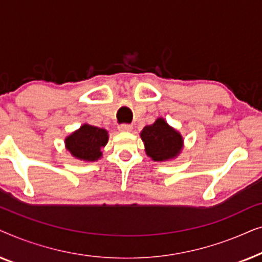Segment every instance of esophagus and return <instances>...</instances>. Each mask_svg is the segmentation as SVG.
<instances>
[{"label": "esophagus", "instance_id": "34e87169", "mask_svg": "<svg viewBox=\"0 0 262 262\" xmlns=\"http://www.w3.org/2000/svg\"><path fill=\"white\" fill-rule=\"evenodd\" d=\"M118 130L121 131V132H128V131H132V125H128V124H121L118 126Z\"/></svg>", "mask_w": 262, "mask_h": 262}]
</instances>
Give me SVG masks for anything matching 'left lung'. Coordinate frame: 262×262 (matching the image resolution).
I'll return each instance as SVG.
<instances>
[{
    "label": "left lung",
    "mask_w": 262,
    "mask_h": 262,
    "mask_svg": "<svg viewBox=\"0 0 262 262\" xmlns=\"http://www.w3.org/2000/svg\"><path fill=\"white\" fill-rule=\"evenodd\" d=\"M141 138L144 142L146 155L156 162L175 159L184 146L182 136L163 118H157L155 123L143 128Z\"/></svg>",
    "instance_id": "obj_1"
}]
</instances>
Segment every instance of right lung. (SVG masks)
I'll list each match as a JSON object with an SVG mask.
<instances>
[{"mask_svg":"<svg viewBox=\"0 0 262 262\" xmlns=\"http://www.w3.org/2000/svg\"><path fill=\"white\" fill-rule=\"evenodd\" d=\"M108 142V132L89 124L82 126L66 138V148L81 161L94 162L102 156L101 148Z\"/></svg>","mask_w":262,"mask_h":262,"instance_id":"add662e5","label":"right lung"}]
</instances>
